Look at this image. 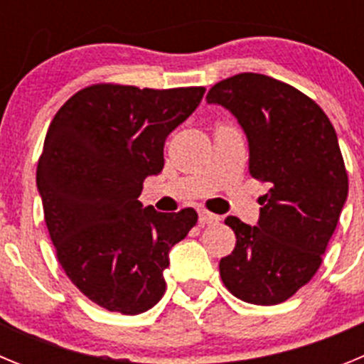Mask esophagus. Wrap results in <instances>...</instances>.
Listing matches in <instances>:
<instances>
[{"label":"esophagus","mask_w":364,"mask_h":364,"mask_svg":"<svg viewBox=\"0 0 364 364\" xmlns=\"http://www.w3.org/2000/svg\"><path fill=\"white\" fill-rule=\"evenodd\" d=\"M198 222H200V226H211V224H218L220 217L208 210H200L198 211Z\"/></svg>","instance_id":"1"}]
</instances>
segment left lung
<instances>
[{
  "label": "left lung",
  "mask_w": 364,
  "mask_h": 364,
  "mask_svg": "<svg viewBox=\"0 0 364 364\" xmlns=\"http://www.w3.org/2000/svg\"><path fill=\"white\" fill-rule=\"evenodd\" d=\"M208 104L231 111L250 146V175L266 182L257 226L228 217L237 244L220 277L237 299L284 302L311 281L348 195L337 134L323 109L295 87L242 73L215 83Z\"/></svg>",
  "instance_id": "left-lung-1"
}]
</instances>
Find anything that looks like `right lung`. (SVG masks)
I'll list each match as a JSON object with an SVG mask.
<instances>
[{
	"instance_id": "1",
	"label": "right lung",
	"mask_w": 364,
	"mask_h": 364,
	"mask_svg": "<svg viewBox=\"0 0 364 364\" xmlns=\"http://www.w3.org/2000/svg\"><path fill=\"white\" fill-rule=\"evenodd\" d=\"M204 87L95 83L53 118L38 160L45 224L63 272L109 311L136 315L166 291L169 250L197 211L160 213L138 200L164 167V144L200 104Z\"/></svg>"
}]
</instances>
